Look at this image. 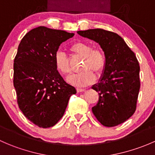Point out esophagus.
Listing matches in <instances>:
<instances>
[{
	"label": "esophagus",
	"instance_id": "esophagus-1",
	"mask_svg": "<svg viewBox=\"0 0 155 155\" xmlns=\"http://www.w3.org/2000/svg\"><path fill=\"white\" fill-rule=\"evenodd\" d=\"M76 91H77V92H82V91H85V89L79 88V87H77V88H76Z\"/></svg>",
	"mask_w": 155,
	"mask_h": 155
}]
</instances>
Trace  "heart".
I'll list each match as a JSON object with an SVG mask.
<instances>
[{
	"instance_id": "obj_1",
	"label": "heart",
	"mask_w": 155,
	"mask_h": 155,
	"mask_svg": "<svg viewBox=\"0 0 155 155\" xmlns=\"http://www.w3.org/2000/svg\"><path fill=\"white\" fill-rule=\"evenodd\" d=\"M75 55L82 58L80 64V72L68 77V82L78 87L90 85L94 81L95 75L100 76L106 68L107 59L104 51L101 48H92L87 42H76L70 48ZM54 64L57 70L63 75L71 73L70 59L63 51H58L54 54Z\"/></svg>"
}]
</instances>
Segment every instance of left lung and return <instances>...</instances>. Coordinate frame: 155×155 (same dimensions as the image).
I'll return each mask as SVG.
<instances>
[{"instance_id": "8db88e82", "label": "left lung", "mask_w": 155, "mask_h": 155, "mask_svg": "<svg viewBox=\"0 0 155 155\" xmlns=\"http://www.w3.org/2000/svg\"><path fill=\"white\" fill-rule=\"evenodd\" d=\"M77 33L99 43L107 59L101 80L92 86L99 93L92 112L104 126L118 125L130 118L137 109L140 87L138 60L116 33L100 28Z\"/></svg>"}]
</instances>
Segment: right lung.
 <instances>
[{
    "instance_id": "right-lung-1",
    "label": "right lung",
    "mask_w": 155,
    "mask_h": 155,
    "mask_svg": "<svg viewBox=\"0 0 155 155\" xmlns=\"http://www.w3.org/2000/svg\"><path fill=\"white\" fill-rule=\"evenodd\" d=\"M73 36L40 26L28 32L18 45L13 64L17 103L25 116L40 127L57 124L76 93L58 73L54 60L60 45Z\"/></svg>"
}]
</instances>
